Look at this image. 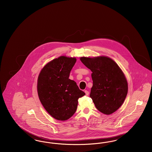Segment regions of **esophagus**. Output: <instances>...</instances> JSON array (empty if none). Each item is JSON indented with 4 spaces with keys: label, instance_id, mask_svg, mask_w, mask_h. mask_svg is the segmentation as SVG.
Returning <instances> with one entry per match:
<instances>
[{
    "label": "esophagus",
    "instance_id": "esophagus-1",
    "mask_svg": "<svg viewBox=\"0 0 152 152\" xmlns=\"http://www.w3.org/2000/svg\"><path fill=\"white\" fill-rule=\"evenodd\" d=\"M84 92H85V93H86V95H87V96H88V94H89V92H88V91H87V90H85V91H84Z\"/></svg>",
    "mask_w": 152,
    "mask_h": 152
}]
</instances>
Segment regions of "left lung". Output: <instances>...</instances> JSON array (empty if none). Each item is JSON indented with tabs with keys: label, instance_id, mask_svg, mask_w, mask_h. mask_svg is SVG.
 <instances>
[{
	"label": "left lung",
	"instance_id": "1",
	"mask_svg": "<svg viewBox=\"0 0 152 152\" xmlns=\"http://www.w3.org/2000/svg\"><path fill=\"white\" fill-rule=\"evenodd\" d=\"M92 73L90 97L101 113L110 115L123 104L128 94V83L118 65L106 56L80 58Z\"/></svg>",
	"mask_w": 152,
	"mask_h": 152
}]
</instances>
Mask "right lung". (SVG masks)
<instances>
[{"instance_id": "obj_1", "label": "right lung", "mask_w": 152, "mask_h": 152, "mask_svg": "<svg viewBox=\"0 0 152 152\" xmlns=\"http://www.w3.org/2000/svg\"><path fill=\"white\" fill-rule=\"evenodd\" d=\"M76 61L75 58L60 56L44 66L37 79V93L44 108L52 117L61 121L75 113L78 99L86 94L69 79Z\"/></svg>"}]
</instances>
